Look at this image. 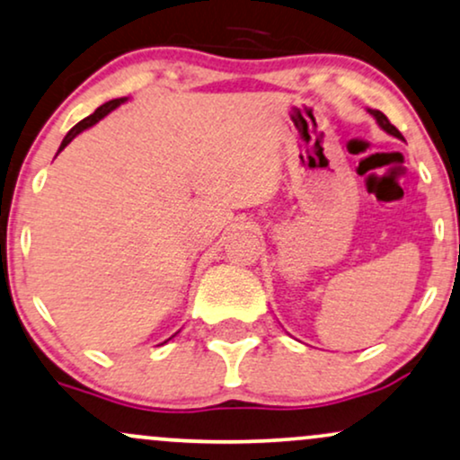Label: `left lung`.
<instances>
[{"label": "left lung", "mask_w": 460, "mask_h": 460, "mask_svg": "<svg viewBox=\"0 0 460 460\" xmlns=\"http://www.w3.org/2000/svg\"><path fill=\"white\" fill-rule=\"evenodd\" d=\"M368 113L370 115H373V118L375 119H377V124L381 126V128H384L385 132H388V135H392V137H396V139H402V135H401V132H398L396 130V126H392L390 124V119L388 118H385V115L384 113H381V111H377V109H368Z\"/></svg>", "instance_id": "1"}]
</instances>
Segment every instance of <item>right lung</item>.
<instances>
[{"mask_svg":"<svg viewBox=\"0 0 460 460\" xmlns=\"http://www.w3.org/2000/svg\"><path fill=\"white\" fill-rule=\"evenodd\" d=\"M126 101H128V98H115V101H109V102H104L102 107H98L96 111H93L92 115H87L85 119H81V121H79V124H76V126H72V128L68 130V135L64 137L62 146H59V152H62V149H64L66 146H68V143H70L72 139H75V137L79 135V132L87 130V128H92V126H93V124H98V121H101V119L104 118V115H109L111 111H113V109H118L119 104H121V102H126ZM59 152H58V154H59Z\"/></svg>","mask_w":460,"mask_h":460,"instance_id":"add662e5","label":"right lung"}]
</instances>
